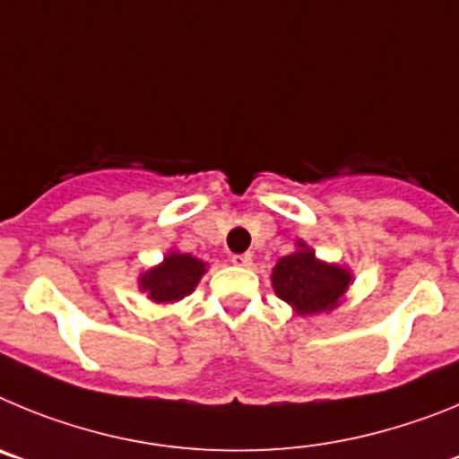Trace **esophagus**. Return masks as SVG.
Instances as JSON below:
<instances>
[{
	"mask_svg": "<svg viewBox=\"0 0 459 459\" xmlns=\"http://www.w3.org/2000/svg\"><path fill=\"white\" fill-rule=\"evenodd\" d=\"M232 264H237V266H250V264H253V255H250V253L232 255Z\"/></svg>",
	"mask_w": 459,
	"mask_h": 459,
	"instance_id": "obj_1",
	"label": "esophagus"
}]
</instances>
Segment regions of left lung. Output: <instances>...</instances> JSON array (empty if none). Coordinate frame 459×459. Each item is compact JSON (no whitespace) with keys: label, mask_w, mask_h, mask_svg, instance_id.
<instances>
[{"label":"left lung","mask_w":459,"mask_h":459,"mask_svg":"<svg viewBox=\"0 0 459 459\" xmlns=\"http://www.w3.org/2000/svg\"><path fill=\"white\" fill-rule=\"evenodd\" d=\"M287 257L278 259L271 273L275 294L290 303L299 315H317L340 306L344 291L350 290L351 271L338 264H326L315 257L306 243Z\"/></svg>","instance_id":"obj_1"}]
</instances>
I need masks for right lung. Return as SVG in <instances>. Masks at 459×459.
Returning <instances> with one entry per match:
<instances>
[{"instance_id": "1", "label": "right lung", "mask_w": 459, "mask_h": 459, "mask_svg": "<svg viewBox=\"0 0 459 459\" xmlns=\"http://www.w3.org/2000/svg\"><path fill=\"white\" fill-rule=\"evenodd\" d=\"M204 273L206 264L202 259L172 250L160 264L140 275V290L147 291L153 303H174L188 296Z\"/></svg>"}]
</instances>
